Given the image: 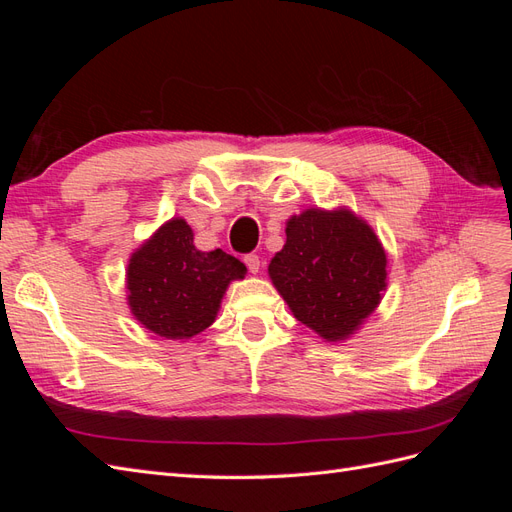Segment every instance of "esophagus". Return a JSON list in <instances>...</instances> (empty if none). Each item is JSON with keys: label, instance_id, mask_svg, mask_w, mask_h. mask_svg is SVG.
Masks as SVG:
<instances>
[{"label": "esophagus", "instance_id": "obj_1", "mask_svg": "<svg viewBox=\"0 0 512 512\" xmlns=\"http://www.w3.org/2000/svg\"><path fill=\"white\" fill-rule=\"evenodd\" d=\"M243 262L247 265V269H250V273H258L260 271V258L256 254H247L243 258Z\"/></svg>", "mask_w": 512, "mask_h": 512}]
</instances>
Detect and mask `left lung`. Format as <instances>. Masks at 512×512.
I'll use <instances>...</instances> for the list:
<instances>
[{
    "instance_id": "1",
    "label": "left lung",
    "mask_w": 512,
    "mask_h": 512,
    "mask_svg": "<svg viewBox=\"0 0 512 512\" xmlns=\"http://www.w3.org/2000/svg\"><path fill=\"white\" fill-rule=\"evenodd\" d=\"M269 277L294 318L327 342L359 331L386 290V254L350 209H305L286 222Z\"/></svg>"
}]
</instances>
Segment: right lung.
I'll list each match as a JSON object with an SVG mask.
<instances>
[{
	"instance_id": "right-lung-1",
	"label": "right lung",
	"mask_w": 512,
	"mask_h": 512,
	"mask_svg": "<svg viewBox=\"0 0 512 512\" xmlns=\"http://www.w3.org/2000/svg\"><path fill=\"white\" fill-rule=\"evenodd\" d=\"M245 265L222 250L200 252L190 224L173 218L128 262V305L145 329L166 339H190L215 322L230 282Z\"/></svg>"
}]
</instances>
